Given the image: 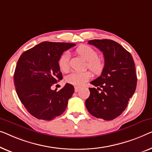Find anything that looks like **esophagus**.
<instances>
[{"instance_id": "esophagus-1", "label": "esophagus", "mask_w": 152, "mask_h": 152, "mask_svg": "<svg viewBox=\"0 0 152 152\" xmlns=\"http://www.w3.org/2000/svg\"><path fill=\"white\" fill-rule=\"evenodd\" d=\"M80 87H75V88H74V90H75L76 92H78V91L80 90Z\"/></svg>"}]
</instances>
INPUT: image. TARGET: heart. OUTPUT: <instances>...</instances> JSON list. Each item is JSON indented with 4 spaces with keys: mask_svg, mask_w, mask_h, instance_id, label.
Wrapping results in <instances>:
<instances>
[{
    "mask_svg": "<svg viewBox=\"0 0 152 152\" xmlns=\"http://www.w3.org/2000/svg\"><path fill=\"white\" fill-rule=\"evenodd\" d=\"M76 52L83 58L87 61V67L94 74L96 75H100L103 72L104 63L101 58H98V53L94 49L86 45H82L76 49ZM58 65L62 72H66L69 70V54L67 52H64L60 56ZM91 73L89 71L83 72H74L66 76L65 81L74 86L81 87L91 78Z\"/></svg>",
    "mask_w": 152,
    "mask_h": 152,
    "instance_id": "b5f03b06",
    "label": "heart"
}]
</instances>
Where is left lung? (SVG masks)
<instances>
[{"label": "left lung", "mask_w": 152, "mask_h": 152, "mask_svg": "<svg viewBox=\"0 0 152 152\" xmlns=\"http://www.w3.org/2000/svg\"><path fill=\"white\" fill-rule=\"evenodd\" d=\"M88 44L103 53L104 68L101 75L90 83L97 89L89 88L90 95L85 105L96 118L111 121L123 113L135 92L137 76L134 59L123 46L112 40H91Z\"/></svg>", "instance_id": "8db88e82"}]
</instances>
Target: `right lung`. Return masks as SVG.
Listing matches in <instances>:
<instances>
[{
    "label": "right lung",
    "instance_id": "right-lung-1",
    "mask_svg": "<svg viewBox=\"0 0 152 152\" xmlns=\"http://www.w3.org/2000/svg\"><path fill=\"white\" fill-rule=\"evenodd\" d=\"M74 45L42 42L19 58L14 76L16 91L27 112L35 118L51 121L67 107L74 92L73 85L66 83L59 91L52 90L51 87L63 78L58 65L60 56Z\"/></svg>",
    "mask_w": 152,
    "mask_h": 152
}]
</instances>
